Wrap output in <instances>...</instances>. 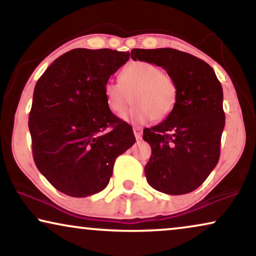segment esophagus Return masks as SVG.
I'll list each match as a JSON object with an SVG mask.
<instances>
[{
	"mask_svg": "<svg viewBox=\"0 0 256 256\" xmlns=\"http://www.w3.org/2000/svg\"><path fill=\"white\" fill-rule=\"evenodd\" d=\"M142 132H143V129L141 127H134V134H135L136 140L142 138Z\"/></svg>",
	"mask_w": 256,
	"mask_h": 256,
	"instance_id": "esophagus-1",
	"label": "esophagus"
}]
</instances>
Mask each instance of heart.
<instances>
[{"instance_id":"1","label":"heart","mask_w":256,"mask_h":256,"mask_svg":"<svg viewBox=\"0 0 256 256\" xmlns=\"http://www.w3.org/2000/svg\"><path fill=\"white\" fill-rule=\"evenodd\" d=\"M135 106L124 116L134 124L152 118L163 120L172 113L178 100V86L169 73L148 62H135L120 73V82H107L104 98L112 113L122 116L132 102Z\"/></svg>"}]
</instances>
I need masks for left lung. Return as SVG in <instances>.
Returning <instances> with one entry per match:
<instances>
[{
  "instance_id": "obj_1",
  "label": "left lung",
  "mask_w": 256,
  "mask_h": 256,
  "mask_svg": "<svg viewBox=\"0 0 256 256\" xmlns=\"http://www.w3.org/2000/svg\"><path fill=\"white\" fill-rule=\"evenodd\" d=\"M130 56L163 68L178 86L172 113L143 130V140L152 146L146 180L163 194H188L204 183L219 160L225 127L222 84L208 62L186 52L132 48Z\"/></svg>"
}]
</instances>
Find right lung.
Listing matches in <instances>:
<instances>
[{
    "label": "right lung",
    "mask_w": 256,
    "mask_h": 256,
    "mask_svg": "<svg viewBox=\"0 0 256 256\" xmlns=\"http://www.w3.org/2000/svg\"><path fill=\"white\" fill-rule=\"evenodd\" d=\"M129 56L73 48L34 86L29 114L34 160L62 194L82 198L102 191L116 157L136 141L132 126L115 116L104 98V85Z\"/></svg>",
    "instance_id": "add662e5"
}]
</instances>
